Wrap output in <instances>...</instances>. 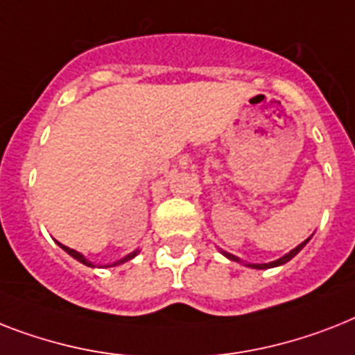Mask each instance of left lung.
<instances>
[{
	"label": "left lung",
	"instance_id": "1",
	"mask_svg": "<svg viewBox=\"0 0 355 355\" xmlns=\"http://www.w3.org/2000/svg\"><path fill=\"white\" fill-rule=\"evenodd\" d=\"M308 241H310V239H306V241H304V243H301L299 244L297 248H293L292 252L290 253H286V255H284V257H281V259H277V261H273V262H264V264H246V266H250V268H255V270H268V268H275V266H281V264H286L288 261H292L293 257H295V255H297L299 252H301L302 248L306 246V243ZM224 255H226L227 259H232V261H237V262H241V259L239 257H235V255H232V253H226V252H223Z\"/></svg>",
	"mask_w": 355,
	"mask_h": 355
}]
</instances>
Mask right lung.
I'll use <instances>...</instances> for the list:
<instances>
[{
	"label": "right lung",
	"mask_w": 355,
	"mask_h": 355,
	"mask_svg": "<svg viewBox=\"0 0 355 355\" xmlns=\"http://www.w3.org/2000/svg\"><path fill=\"white\" fill-rule=\"evenodd\" d=\"M58 244H60V243H58ZM60 248H63V250H65V252H67L69 255H71V257H74V259H76V261H80V262H82V264H85V266H91V268H94V264H93V262H91V261H87V259L83 257L82 253H80V252H76V250H73V248H67V246H63V244H60ZM137 253H138V250H137V252L129 253V255H125V257H123L122 261H118V262H112L111 266H116V264H122V262H125V261H131V259L135 257V255H137ZM105 268H109V264H107V266H105Z\"/></svg>",
	"instance_id": "1"
}]
</instances>
